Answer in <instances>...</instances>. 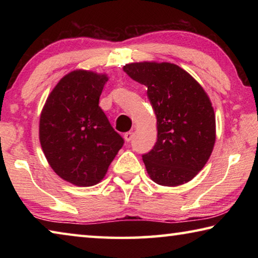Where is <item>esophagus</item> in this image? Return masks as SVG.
I'll return each mask as SVG.
<instances>
[{"label":"esophagus","instance_id":"obj_1","mask_svg":"<svg viewBox=\"0 0 258 258\" xmlns=\"http://www.w3.org/2000/svg\"><path fill=\"white\" fill-rule=\"evenodd\" d=\"M133 135H134V133H133V132H126V133L124 134V139H125V141H126V142H130L131 140L133 139Z\"/></svg>","mask_w":258,"mask_h":258}]
</instances>
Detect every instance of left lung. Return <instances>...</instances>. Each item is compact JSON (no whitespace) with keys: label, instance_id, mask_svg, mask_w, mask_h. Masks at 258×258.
<instances>
[{"label":"left lung","instance_id":"obj_1","mask_svg":"<svg viewBox=\"0 0 258 258\" xmlns=\"http://www.w3.org/2000/svg\"><path fill=\"white\" fill-rule=\"evenodd\" d=\"M123 71L148 87L157 117V142L142 156L148 175L164 186L191 181L206 165L215 145L216 121L211 99L177 64L142 61L125 64Z\"/></svg>","mask_w":258,"mask_h":258}]
</instances>
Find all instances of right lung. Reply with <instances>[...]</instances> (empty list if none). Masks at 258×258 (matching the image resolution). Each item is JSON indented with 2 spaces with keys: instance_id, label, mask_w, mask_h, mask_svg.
Returning <instances> with one entry per match:
<instances>
[{
  "instance_id": "obj_1",
  "label": "right lung",
  "mask_w": 258,
  "mask_h": 258,
  "mask_svg": "<svg viewBox=\"0 0 258 258\" xmlns=\"http://www.w3.org/2000/svg\"><path fill=\"white\" fill-rule=\"evenodd\" d=\"M107 74L68 73L47 97L40 117V142L47 163L62 180L92 186L106 176L124 140L99 107Z\"/></svg>"
}]
</instances>
